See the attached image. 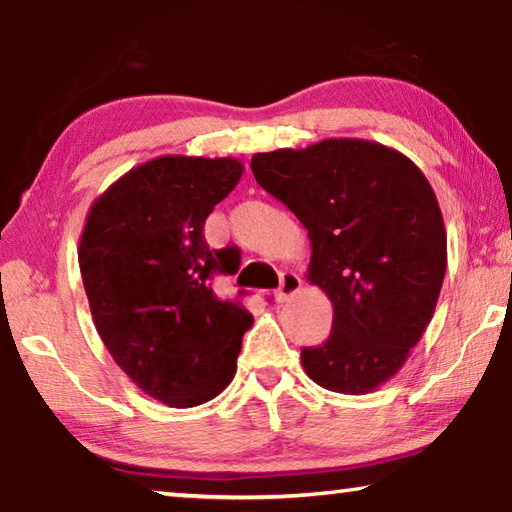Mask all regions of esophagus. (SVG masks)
I'll use <instances>...</instances> for the list:
<instances>
[{
    "mask_svg": "<svg viewBox=\"0 0 512 512\" xmlns=\"http://www.w3.org/2000/svg\"><path fill=\"white\" fill-rule=\"evenodd\" d=\"M300 287H302V280L298 273H291V271L282 273L280 287H277V291H275V302H287L293 293L300 291Z\"/></svg>",
    "mask_w": 512,
    "mask_h": 512,
    "instance_id": "34e87169",
    "label": "esophagus"
}]
</instances>
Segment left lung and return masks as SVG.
<instances>
[{"label": "left lung", "instance_id": "1", "mask_svg": "<svg viewBox=\"0 0 512 512\" xmlns=\"http://www.w3.org/2000/svg\"><path fill=\"white\" fill-rule=\"evenodd\" d=\"M250 167L307 228V280L334 305L332 334L302 348V368L327 391L372 393L409 359L445 280L447 235L429 180L366 140L257 153Z\"/></svg>", "mask_w": 512, "mask_h": 512}]
</instances>
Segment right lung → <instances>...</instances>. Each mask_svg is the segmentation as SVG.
Instances as JSON below:
<instances>
[{
  "instance_id": "1",
  "label": "right lung",
  "mask_w": 512,
  "mask_h": 512,
  "mask_svg": "<svg viewBox=\"0 0 512 512\" xmlns=\"http://www.w3.org/2000/svg\"><path fill=\"white\" fill-rule=\"evenodd\" d=\"M235 158L162 155L92 203L79 246L94 325L117 366L146 395L189 409L219 395L237 370L253 316L216 298L232 250H210L205 219L239 183ZM244 296V291H239Z\"/></svg>"
}]
</instances>
